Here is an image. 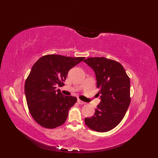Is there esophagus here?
I'll use <instances>...</instances> for the list:
<instances>
[{"mask_svg": "<svg viewBox=\"0 0 158 158\" xmlns=\"http://www.w3.org/2000/svg\"><path fill=\"white\" fill-rule=\"evenodd\" d=\"M78 103H80V104H81V105H84V104H85V102H82V100H80V99H78Z\"/></svg>", "mask_w": 158, "mask_h": 158, "instance_id": "1", "label": "esophagus"}]
</instances>
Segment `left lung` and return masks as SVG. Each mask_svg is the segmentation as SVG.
Returning <instances> with one entry per match:
<instances>
[{
  "label": "left lung",
  "instance_id": "8db88e82",
  "mask_svg": "<svg viewBox=\"0 0 158 158\" xmlns=\"http://www.w3.org/2000/svg\"><path fill=\"white\" fill-rule=\"evenodd\" d=\"M84 61L95 72L102 99L94 115L85 118V123L95 131H109L121 123L131 103L130 78L121 64L114 60L89 57Z\"/></svg>",
  "mask_w": 158,
  "mask_h": 158
}]
</instances>
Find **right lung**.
I'll use <instances>...</instances> for the list:
<instances>
[{
  "mask_svg": "<svg viewBox=\"0 0 158 158\" xmlns=\"http://www.w3.org/2000/svg\"><path fill=\"white\" fill-rule=\"evenodd\" d=\"M84 59L47 55L33 65L25 82V94L31 115L41 127L52 129L65 123L77 98L63 95L56 87L63 86L69 70Z\"/></svg>",
  "mask_w": 158,
  "mask_h": 158,
  "instance_id": "1",
  "label": "right lung"
}]
</instances>
